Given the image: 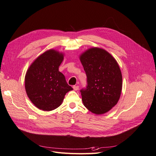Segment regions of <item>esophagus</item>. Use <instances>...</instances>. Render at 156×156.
I'll list each match as a JSON object with an SVG mask.
<instances>
[{
	"instance_id": "esophagus-1",
	"label": "esophagus",
	"mask_w": 156,
	"mask_h": 156,
	"mask_svg": "<svg viewBox=\"0 0 156 156\" xmlns=\"http://www.w3.org/2000/svg\"><path fill=\"white\" fill-rule=\"evenodd\" d=\"M73 87L74 91H77V90H78V89H79V86H78V85H74V86H73Z\"/></svg>"
}]
</instances>
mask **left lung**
Segmentation results:
<instances>
[{"mask_svg": "<svg viewBox=\"0 0 156 156\" xmlns=\"http://www.w3.org/2000/svg\"><path fill=\"white\" fill-rule=\"evenodd\" d=\"M80 59L87 76L86 88L80 90L83 105L97 115L109 112L122 91V74L117 61L99 48H89Z\"/></svg>", "mask_w": 156, "mask_h": 156, "instance_id": "obj_1", "label": "left lung"}]
</instances>
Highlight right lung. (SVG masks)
<instances>
[{
    "label": "right lung",
    "mask_w": 156,
    "mask_h": 156,
    "mask_svg": "<svg viewBox=\"0 0 156 156\" xmlns=\"http://www.w3.org/2000/svg\"><path fill=\"white\" fill-rule=\"evenodd\" d=\"M63 55L54 50L42 54L30 66L25 76V89L39 109L52 111L62 104L65 95L73 89L59 71Z\"/></svg>",
    "instance_id": "1"
}]
</instances>
